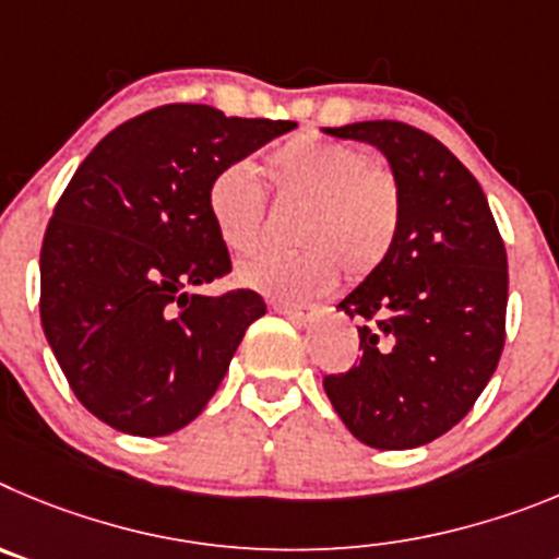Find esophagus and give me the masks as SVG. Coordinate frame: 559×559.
<instances>
[{
    "instance_id": "esophagus-1",
    "label": "esophagus",
    "mask_w": 559,
    "mask_h": 559,
    "mask_svg": "<svg viewBox=\"0 0 559 559\" xmlns=\"http://www.w3.org/2000/svg\"><path fill=\"white\" fill-rule=\"evenodd\" d=\"M273 311L289 317L295 323H311L317 317V306H289V304H275Z\"/></svg>"
}]
</instances>
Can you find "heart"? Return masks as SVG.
Instances as JSON below:
<instances>
[{
  "label": "heart",
  "mask_w": 559,
  "mask_h": 559,
  "mask_svg": "<svg viewBox=\"0 0 559 559\" xmlns=\"http://www.w3.org/2000/svg\"><path fill=\"white\" fill-rule=\"evenodd\" d=\"M275 192L306 205L295 253L259 250L236 264V281L281 300H309L340 281L376 273L401 230V186L384 167L367 164L350 144L300 133L267 158ZM209 217L230 250H250L264 228V194L248 164L219 169L205 194Z\"/></svg>",
  "instance_id": "b5f03b06"
}]
</instances>
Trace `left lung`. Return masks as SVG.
<instances>
[{"mask_svg":"<svg viewBox=\"0 0 559 559\" xmlns=\"http://www.w3.org/2000/svg\"><path fill=\"white\" fill-rule=\"evenodd\" d=\"M323 133L379 150L404 200L384 264L336 304L367 325L359 361L325 376V395L370 449H417L454 429L499 367L504 242L479 180L435 135L386 119Z\"/></svg>","mask_w":559,"mask_h":559,"instance_id":"obj_1","label":"left lung"}]
</instances>
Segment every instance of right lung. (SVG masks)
<instances>
[{"instance_id": "right-lung-1", "label": "right lung", "mask_w": 559, "mask_h": 559, "mask_svg": "<svg viewBox=\"0 0 559 559\" xmlns=\"http://www.w3.org/2000/svg\"><path fill=\"white\" fill-rule=\"evenodd\" d=\"M298 128L164 105L110 130L58 200L41 248V325L80 404L110 429L164 437L205 409L267 306L198 286L230 270L211 178Z\"/></svg>"}]
</instances>
